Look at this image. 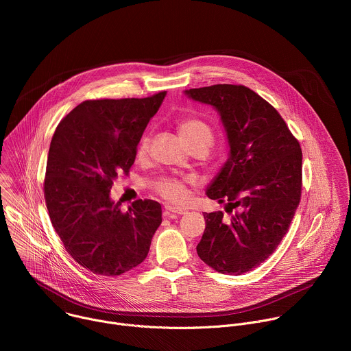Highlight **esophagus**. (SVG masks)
Segmentation results:
<instances>
[{"label":"esophagus","mask_w":351,"mask_h":351,"mask_svg":"<svg viewBox=\"0 0 351 351\" xmlns=\"http://www.w3.org/2000/svg\"><path fill=\"white\" fill-rule=\"evenodd\" d=\"M183 214H186L184 210H178V208L169 207V206H167V207H165V211H164V215H165L167 218H173V217H176V215H183Z\"/></svg>","instance_id":"obj_1"}]
</instances>
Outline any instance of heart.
Returning a JSON list of instances; mask_svg holds the SVG:
<instances>
[{
	"instance_id": "1",
	"label": "heart",
	"mask_w": 351,
	"mask_h": 351,
	"mask_svg": "<svg viewBox=\"0 0 351 351\" xmlns=\"http://www.w3.org/2000/svg\"><path fill=\"white\" fill-rule=\"evenodd\" d=\"M178 133L180 140L187 148L193 145H202L208 149L214 141L213 129L206 122L199 121L197 118H187L180 121L178 123ZM148 145H149V138L147 136H143L136 149L137 158H144L147 156ZM153 187L162 198L167 199V202L173 204L182 203L187 194L184 182L175 178H169V176H164L154 180Z\"/></svg>"
}]
</instances>
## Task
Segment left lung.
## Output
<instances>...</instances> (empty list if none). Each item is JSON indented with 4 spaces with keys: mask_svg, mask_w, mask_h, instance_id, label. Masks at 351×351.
Masks as SVG:
<instances>
[{
    "mask_svg": "<svg viewBox=\"0 0 351 351\" xmlns=\"http://www.w3.org/2000/svg\"><path fill=\"white\" fill-rule=\"evenodd\" d=\"M184 94L219 115L229 158L206 194L233 213H204L197 254L225 275L261 265L287 233L302 195V148L278 111L245 86L214 84Z\"/></svg>",
    "mask_w": 351,
    "mask_h": 351,
    "instance_id": "8db88e82",
    "label": "left lung"
}]
</instances>
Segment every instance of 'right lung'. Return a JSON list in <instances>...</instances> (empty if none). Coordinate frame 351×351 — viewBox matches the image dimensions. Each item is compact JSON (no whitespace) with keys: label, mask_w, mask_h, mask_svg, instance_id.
Returning <instances> with one entry per match:
<instances>
[{"label":"right lung","mask_w":351,"mask_h":351,"mask_svg":"<svg viewBox=\"0 0 351 351\" xmlns=\"http://www.w3.org/2000/svg\"><path fill=\"white\" fill-rule=\"evenodd\" d=\"M165 95L83 101L49 144L44 180L49 219L71 257L95 275L118 276L141 264L162 222L160 203L137 199L122 213L110 191L133 165Z\"/></svg>","instance_id":"1"}]
</instances>
